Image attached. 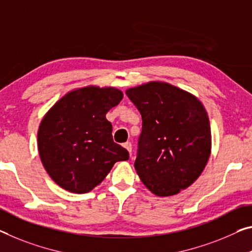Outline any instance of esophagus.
<instances>
[{
    "mask_svg": "<svg viewBox=\"0 0 252 252\" xmlns=\"http://www.w3.org/2000/svg\"><path fill=\"white\" fill-rule=\"evenodd\" d=\"M123 146H124V148H125L127 151H128L129 153H131V143H130V142H126V143H124Z\"/></svg>",
    "mask_w": 252,
    "mask_h": 252,
    "instance_id": "34e87169",
    "label": "esophagus"
}]
</instances>
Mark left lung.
<instances>
[{
    "label": "left lung",
    "mask_w": 252,
    "mask_h": 252,
    "mask_svg": "<svg viewBox=\"0 0 252 252\" xmlns=\"http://www.w3.org/2000/svg\"><path fill=\"white\" fill-rule=\"evenodd\" d=\"M142 116L135 170L154 195L172 196L197 180L211 156L210 119L203 103L172 84L151 81L126 90Z\"/></svg>",
    "instance_id": "left-lung-1"
}]
</instances>
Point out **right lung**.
<instances>
[{
    "mask_svg": "<svg viewBox=\"0 0 252 252\" xmlns=\"http://www.w3.org/2000/svg\"><path fill=\"white\" fill-rule=\"evenodd\" d=\"M113 87L89 86L67 92L46 113L38 129V151L49 177L65 190L91 191L114 164L129 158L113 139L106 114L122 101Z\"/></svg>",
    "mask_w": 252,
    "mask_h": 252,
    "instance_id": "obj_1",
    "label": "right lung"
}]
</instances>
